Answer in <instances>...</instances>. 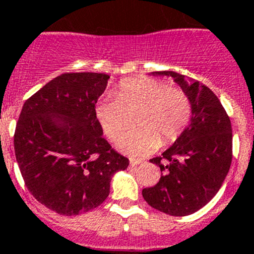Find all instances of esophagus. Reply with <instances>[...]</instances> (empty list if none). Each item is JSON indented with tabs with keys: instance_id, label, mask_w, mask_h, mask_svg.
Returning a JSON list of instances; mask_svg holds the SVG:
<instances>
[{
	"instance_id": "esophagus-1",
	"label": "esophagus",
	"mask_w": 254,
	"mask_h": 254,
	"mask_svg": "<svg viewBox=\"0 0 254 254\" xmlns=\"http://www.w3.org/2000/svg\"><path fill=\"white\" fill-rule=\"evenodd\" d=\"M130 165H131V166H136V165H139V164H142L143 162V160L142 158H130Z\"/></svg>"
}]
</instances>
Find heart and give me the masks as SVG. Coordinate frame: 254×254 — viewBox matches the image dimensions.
Instances as JSON below:
<instances>
[{"label":"heart","instance_id":"b5f03b06","mask_svg":"<svg viewBox=\"0 0 254 254\" xmlns=\"http://www.w3.org/2000/svg\"><path fill=\"white\" fill-rule=\"evenodd\" d=\"M136 110L134 124L138 127L118 140L119 149L136 156L175 142L191 119V101L184 89L148 76L121 81L116 96L97 105L96 116L103 133L115 140L127 127V114Z\"/></svg>","mask_w":254,"mask_h":254}]
</instances>
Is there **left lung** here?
I'll use <instances>...</instances> for the list:
<instances>
[{
  "label": "left lung",
  "instance_id": "left-lung-1",
  "mask_svg": "<svg viewBox=\"0 0 254 254\" xmlns=\"http://www.w3.org/2000/svg\"><path fill=\"white\" fill-rule=\"evenodd\" d=\"M173 76L191 101V121L184 133L160 157L149 160L161 169L158 183L142 190L145 202L171 216L197 212L216 195L228 175L233 158V131L229 115L212 90Z\"/></svg>",
  "mask_w": 254,
  "mask_h": 254
}]
</instances>
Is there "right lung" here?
Instances as JSON below:
<instances>
[{
  "instance_id": "right-lung-1",
  "label": "right lung",
  "mask_w": 254,
  "mask_h": 254,
  "mask_svg": "<svg viewBox=\"0 0 254 254\" xmlns=\"http://www.w3.org/2000/svg\"><path fill=\"white\" fill-rule=\"evenodd\" d=\"M110 76L65 72L23 106L14 134L15 156L28 190L59 215L100 206L116 171L129 166L102 136L96 103Z\"/></svg>"
}]
</instances>
